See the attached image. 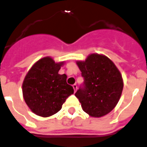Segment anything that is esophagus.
<instances>
[{
	"label": "esophagus",
	"mask_w": 147,
	"mask_h": 147,
	"mask_svg": "<svg viewBox=\"0 0 147 147\" xmlns=\"http://www.w3.org/2000/svg\"><path fill=\"white\" fill-rule=\"evenodd\" d=\"M72 87H73V89H74V90H75V92H76V90H77V88H78V87H77V84H73V85H72Z\"/></svg>",
	"instance_id": "obj_1"
}]
</instances>
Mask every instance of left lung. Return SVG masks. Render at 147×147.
Listing matches in <instances>:
<instances>
[{"label":"left lung","instance_id":"obj_1","mask_svg":"<svg viewBox=\"0 0 147 147\" xmlns=\"http://www.w3.org/2000/svg\"><path fill=\"white\" fill-rule=\"evenodd\" d=\"M77 65L84 82L75 95L82 109L93 117L108 114L115 108L123 90L120 71L108 57L100 54H90Z\"/></svg>","mask_w":147,"mask_h":147}]
</instances>
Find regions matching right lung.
I'll use <instances>...</instances> for the list:
<instances>
[{"label":"right lung","mask_w":147,"mask_h":147,"mask_svg":"<svg viewBox=\"0 0 147 147\" xmlns=\"http://www.w3.org/2000/svg\"><path fill=\"white\" fill-rule=\"evenodd\" d=\"M63 64L45 57L34 63L26 75L22 84L24 100L36 115H54L74 93L73 88L66 82V75L58 73Z\"/></svg>","instance_id":"obj_1"}]
</instances>
